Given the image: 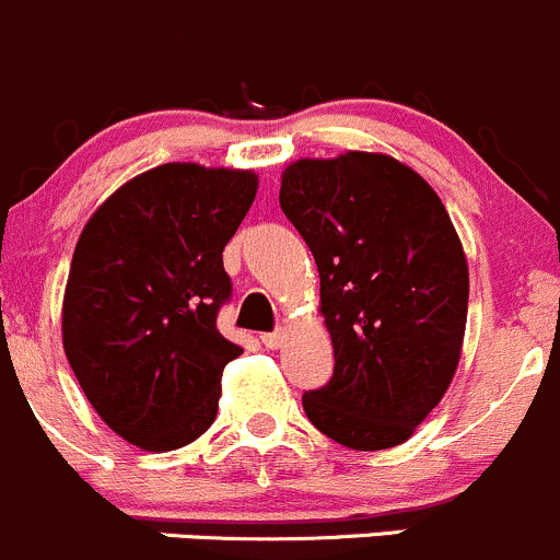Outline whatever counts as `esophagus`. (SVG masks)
<instances>
[{"instance_id": "esophagus-1", "label": "esophagus", "mask_w": 560, "mask_h": 560, "mask_svg": "<svg viewBox=\"0 0 560 560\" xmlns=\"http://www.w3.org/2000/svg\"><path fill=\"white\" fill-rule=\"evenodd\" d=\"M285 339H288V334H285V331H272V334H264L261 342L267 345L269 350H280L282 345H285Z\"/></svg>"}]
</instances>
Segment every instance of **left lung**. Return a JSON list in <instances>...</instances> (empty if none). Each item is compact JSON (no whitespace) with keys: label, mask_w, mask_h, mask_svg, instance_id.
Instances as JSON below:
<instances>
[{"label":"left lung","mask_w":560,"mask_h":560,"mask_svg":"<svg viewBox=\"0 0 560 560\" xmlns=\"http://www.w3.org/2000/svg\"><path fill=\"white\" fill-rule=\"evenodd\" d=\"M280 207L313 250L334 377L304 394L310 423L350 451H388L451 388L469 267L445 205L399 159L348 151L285 166Z\"/></svg>","instance_id":"obj_1"}]
</instances>
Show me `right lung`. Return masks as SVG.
I'll return each instance as SVG.
<instances>
[{
	"label": "right lung",
	"mask_w": 560,
	"mask_h": 560,
	"mask_svg": "<svg viewBox=\"0 0 560 560\" xmlns=\"http://www.w3.org/2000/svg\"><path fill=\"white\" fill-rule=\"evenodd\" d=\"M258 191L253 170L172 161L109 194L74 245L61 339L85 399L148 453L212 425L242 353L215 318L232 293L223 247Z\"/></svg>",
	"instance_id": "1"
}]
</instances>
